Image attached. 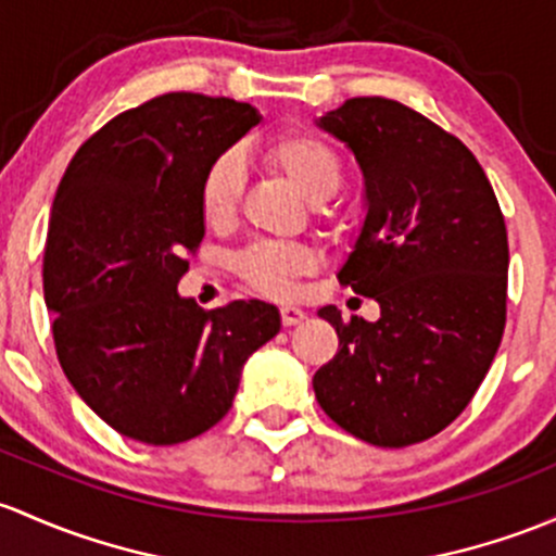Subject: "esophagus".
I'll list each match as a JSON object with an SVG mask.
<instances>
[{"mask_svg": "<svg viewBox=\"0 0 556 556\" xmlns=\"http://www.w3.org/2000/svg\"><path fill=\"white\" fill-rule=\"evenodd\" d=\"M279 317H282L285 327H293V325H301L303 319H306V312L298 306H282L279 308Z\"/></svg>", "mask_w": 556, "mask_h": 556, "instance_id": "esophagus-1", "label": "esophagus"}]
</instances>
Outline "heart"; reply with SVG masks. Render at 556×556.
Listing matches in <instances>:
<instances>
[{"mask_svg": "<svg viewBox=\"0 0 556 556\" xmlns=\"http://www.w3.org/2000/svg\"><path fill=\"white\" fill-rule=\"evenodd\" d=\"M263 162L290 180L308 202L323 204L341 191L346 167L330 143L308 132H290L263 149ZM244 189V167L233 151L220 154L204 173L200 210L210 229H226L237 220ZM317 255L306 244L261 242L244 250L237 268L248 285L266 295H290L298 277L314 271Z\"/></svg>", "mask_w": 556, "mask_h": 556, "instance_id": "1", "label": "heart"}]
</instances>
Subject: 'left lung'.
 I'll list each match as a JSON object with an SVG mask.
<instances>
[{
  "instance_id": "left-lung-1",
  "label": "left lung",
  "mask_w": 556,
  "mask_h": 556,
  "mask_svg": "<svg viewBox=\"0 0 556 556\" xmlns=\"http://www.w3.org/2000/svg\"><path fill=\"white\" fill-rule=\"evenodd\" d=\"M317 127L352 151L365 218L338 279L381 317L343 323L314 372L319 407L378 447L440 434L484 381L506 325L509 239L488 175L458 138L389 98H352Z\"/></svg>"
}]
</instances>
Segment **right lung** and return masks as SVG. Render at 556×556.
<instances>
[{
  "instance_id": "1",
  "label": "right lung",
  "mask_w": 556,
  "mask_h": 556,
  "mask_svg": "<svg viewBox=\"0 0 556 556\" xmlns=\"http://www.w3.org/2000/svg\"><path fill=\"white\" fill-rule=\"evenodd\" d=\"M258 122L229 98H151L87 138L55 191L42 279L58 359L90 410L136 442L213 429L244 362L282 327L271 303L204 312L178 293L204 237V173Z\"/></svg>"
}]
</instances>
